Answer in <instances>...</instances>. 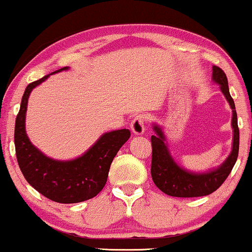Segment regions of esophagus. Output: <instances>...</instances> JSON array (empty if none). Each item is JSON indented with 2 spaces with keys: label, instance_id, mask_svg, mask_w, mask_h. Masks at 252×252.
Segmentation results:
<instances>
[{
  "label": "esophagus",
  "instance_id": "esophagus-1",
  "mask_svg": "<svg viewBox=\"0 0 252 252\" xmlns=\"http://www.w3.org/2000/svg\"><path fill=\"white\" fill-rule=\"evenodd\" d=\"M145 117L143 115H136L130 123V129L135 135H142L145 130Z\"/></svg>",
  "mask_w": 252,
  "mask_h": 252
}]
</instances>
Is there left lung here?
Here are the masks:
<instances>
[{
  "mask_svg": "<svg viewBox=\"0 0 252 252\" xmlns=\"http://www.w3.org/2000/svg\"><path fill=\"white\" fill-rule=\"evenodd\" d=\"M213 80L220 84L223 95L232 109L233 141L232 150L222 165L214 170L202 172H190L181 168L172 158L165 143V136L162 128L154 126L155 134L151 136L153 158H151V177L159 190L174 197H201L213 193L223 184L231 172L238 157L239 129L235 102L229 93L228 78L220 66H213Z\"/></svg>",
  "mask_w": 252,
  "mask_h": 252,
  "instance_id": "obj_1",
  "label": "left lung"
}]
</instances>
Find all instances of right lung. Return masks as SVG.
<instances>
[{
	"label": "right lung",
	"mask_w": 252,
	"mask_h": 252,
	"mask_svg": "<svg viewBox=\"0 0 252 252\" xmlns=\"http://www.w3.org/2000/svg\"><path fill=\"white\" fill-rule=\"evenodd\" d=\"M66 69L64 66L28 84L15 122L14 139L17 163L27 182L51 201L70 204L93 198L104 188L111 162L129 139L130 131L121 129L105 132L86 154L71 160L53 159L34 147L26 132L30 93L50 75Z\"/></svg>",
	"instance_id": "obj_1"
}]
</instances>
